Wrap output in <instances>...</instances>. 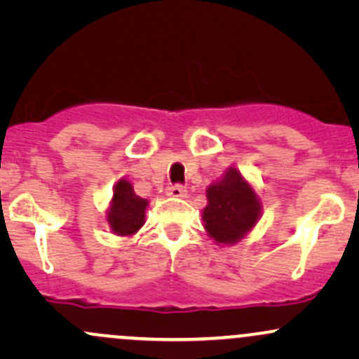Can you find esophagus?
Wrapping results in <instances>:
<instances>
[{
  "instance_id": "1",
  "label": "esophagus",
  "mask_w": 359,
  "mask_h": 359,
  "mask_svg": "<svg viewBox=\"0 0 359 359\" xmlns=\"http://www.w3.org/2000/svg\"><path fill=\"white\" fill-rule=\"evenodd\" d=\"M167 196L170 197H185L187 196V189L184 185L175 184V185H168L167 187Z\"/></svg>"
}]
</instances>
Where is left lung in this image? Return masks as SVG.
<instances>
[{"instance_id":"1","label":"left lung","mask_w":359,"mask_h":359,"mask_svg":"<svg viewBox=\"0 0 359 359\" xmlns=\"http://www.w3.org/2000/svg\"><path fill=\"white\" fill-rule=\"evenodd\" d=\"M262 205L250 184L236 168H228L221 180L208 187L204 228L216 243L233 245L257 224Z\"/></svg>"}]
</instances>
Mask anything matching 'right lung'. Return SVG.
<instances>
[{"instance_id": "add662e5", "label": "right lung", "mask_w": 359, "mask_h": 359, "mask_svg": "<svg viewBox=\"0 0 359 359\" xmlns=\"http://www.w3.org/2000/svg\"><path fill=\"white\" fill-rule=\"evenodd\" d=\"M147 204L148 201L137 196L128 180H118L108 212L111 229L119 236H130L137 233L145 222Z\"/></svg>"}]
</instances>
